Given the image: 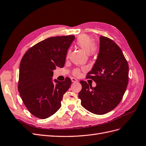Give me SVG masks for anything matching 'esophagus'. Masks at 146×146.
<instances>
[{"instance_id": "obj_1", "label": "esophagus", "mask_w": 146, "mask_h": 146, "mask_svg": "<svg viewBox=\"0 0 146 146\" xmlns=\"http://www.w3.org/2000/svg\"><path fill=\"white\" fill-rule=\"evenodd\" d=\"M71 81H72V82H77L78 80H77L76 78H74V77H72V78H71Z\"/></svg>"}]
</instances>
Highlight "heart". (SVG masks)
<instances>
[{"label": "heart", "instance_id": "heart-1", "mask_svg": "<svg viewBox=\"0 0 146 146\" xmlns=\"http://www.w3.org/2000/svg\"><path fill=\"white\" fill-rule=\"evenodd\" d=\"M76 44L90 56L95 54L98 50V46L94 43L93 38L87 34L80 35L76 40ZM69 54L70 51H68L66 55L67 57H69ZM80 70L78 68L75 69L73 71V74L76 76L80 74Z\"/></svg>", "mask_w": 146, "mask_h": 146}]
</instances>
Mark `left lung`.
I'll return each instance as SVG.
<instances>
[{
  "label": "left lung",
  "mask_w": 146,
  "mask_h": 146,
  "mask_svg": "<svg viewBox=\"0 0 146 146\" xmlns=\"http://www.w3.org/2000/svg\"><path fill=\"white\" fill-rule=\"evenodd\" d=\"M87 78L97 86L92 88L86 82H80L82 89L78 98L84 108L103 115L117 106L128 84L129 65L121 49L112 40L100 37L98 56Z\"/></svg>",
  "instance_id": "8db88e82"
}]
</instances>
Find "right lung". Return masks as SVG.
<instances>
[{
    "label": "right lung",
    "instance_id": "add662e5",
    "mask_svg": "<svg viewBox=\"0 0 146 146\" xmlns=\"http://www.w3.org/2000/svg\"><path fill=\"white\" fill-rule=\"evenodd\" d=\"M75 37L72 35L49 37L30 48L20 64L18 90L25 106L34 116L47 118L61 107L63 95L71 84L52 81V71L64 65L68 49Z\"/></svg>",
    "mask_w": 146,
    "mask_h": 146
}]
</instances>
